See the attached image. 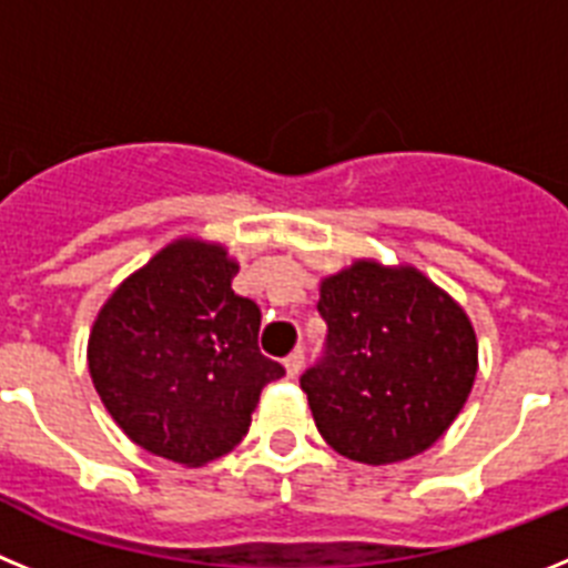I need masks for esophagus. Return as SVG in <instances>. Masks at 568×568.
I'll return each mask as SVG.
<instances>
[{
    "instance_id": "esophagus-1",
    "label": "esophagus",
    "mask_w": 568,
    "mask_h": 568,
    "mask_svg": "<svg viewBox=\"0 0 568 568\" xmlns=\"http://www.w3.org/2000/svg\"><path fill=\"white\" fill-rule=\"evenodd\" d=\"M301 366H304V353H301V349H295V353H290L287 361H284V369H287L290 378H295V375L301 373Z\"/></svg>"
}]
</instances>
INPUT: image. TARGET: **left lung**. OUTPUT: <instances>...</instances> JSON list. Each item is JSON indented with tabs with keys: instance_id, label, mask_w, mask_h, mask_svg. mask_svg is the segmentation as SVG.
<instances>
[{
	"instance_id": "1",
	"label": "left lung",
	"mask_w": 568,
	"mask_h": 568,
	"mask_svg": "<svg viewBox=\"0 0 568 568\" xmlns=\"http://www.w3.org/2000/svg\"><path fill=\"white\" fill-rule=\"evenodd\" d=\"M327 355L301 375L321 438L369 466L420 455L478 375V338L453 295L413 264L355 258L321 278Z\"/></svg>"
}]
</instances>
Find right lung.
I'll return each instance as SVG.
<instances>
[{
  "label": "right lung",
  "instance_id": "1",
  "mask_svg": "<svg viewBox=\"0 0 568 568\" xmlns=\"http://www.w3.org/2000/svg\"><path fill=\"white\" fill-rule=\"evenodd\" d=\"M239 261L182 235L130 273L99 310L88 369L135 446L204 466L241 444L261 389L284 366L258 349L261 310L233 293Z\"/></svg>",
  "mask_w": 568,
  "mask_h": 568
}]
</instances>
